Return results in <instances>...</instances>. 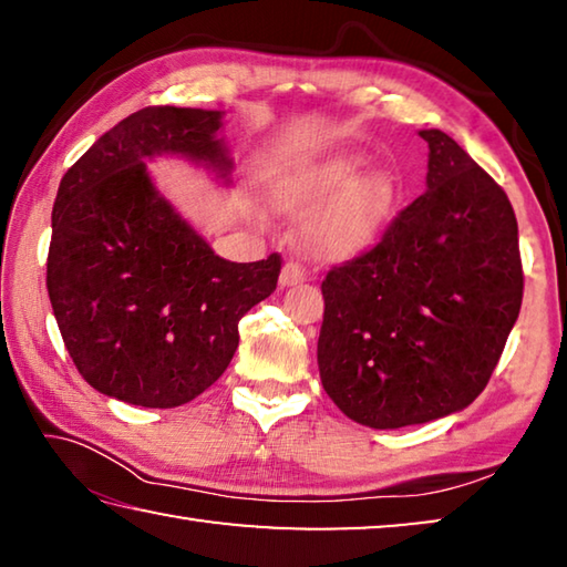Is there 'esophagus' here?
<instances>
[{"label": "esophagus", "instance_id": "34e87169", "mask_svg": "<svg viewBox=\"0 0 567 567\" xmlns=\"http://www.w3.org/2000/svg\"><path fill=\"white\" fill-rule=\"evenodd\" d=\"M307 280V270L300 265V262H285L282 267V275H280V285L282 287H290V285H297V282H305Z\"/></svg>", "mask_w": 567, "mask_h": 567}]
</instances>
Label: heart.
Instances as JSON below:
<instances>
[{"instance_id": "obj_1", "label": "heart", "mask_w": 567, "mask_h": 567, "mask_svg": "<svg viewBox=\"0 0 567 567\" xmlns=\"http://www.w3.org/2000/svg\"><path fill=\"white\" fill-rule=\"evenodd\" d=\"M364 159L344 155L292 169L275 182L272 205L282 213H310L302 227V243L320 257H348L380 233L392 207L388 177L368 175L358 179Z\"/></svg>"}]
</instances>
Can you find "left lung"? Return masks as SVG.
I'll return each instance as SVG.
<instances>
[{
  "mask_svg": "<svg viewBox=\"0 0 567 567\" xmlns=\"http://www.w3.org/2000/svg\"><path fill=\"white\" fill-rule=\"evenodd\" d=\"M420 137L430 147L425 195L322 280V388L350 420L375 430L467 408L523 302L505 189L445 132Z\"/></svg>",
  "mask_w": 567,
  "mask_h": 567,
  "instance_id": "8db88e82",
  "label": "left lung"
}]
</instances>
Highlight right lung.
<instances>
[{
	"mask_svg": "<svg viewBox=\"0 0 567 567\" xmlns=\"http://www.w3.org/2000/svg\"><path fill=\"white\" fill-rule=\"evenodd\" d=\"M219 112L145 107L66 169L52 209L47 290L74 368L102 395L142 408L195 400L227 370L237 322L270 297L280 252L217 257L147 177L152 155L227 172Z\"/></svg>",
	"mask_w": 567,
	"mask_h": 567,
	"instance_id": "add662e5",
	"label": "right lung"
}]
</instances>
